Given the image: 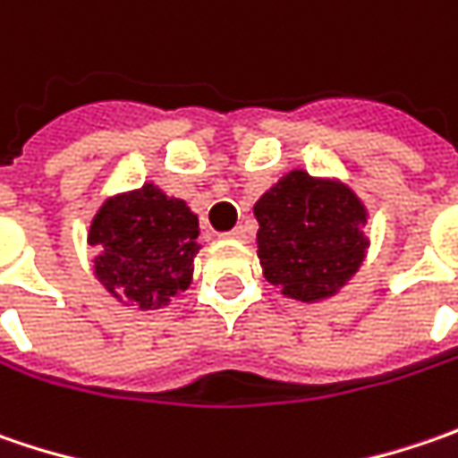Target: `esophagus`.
Returning a JSON list of instances; mask_svg holds the SVG:
<instances>
[{
  "instance_id": "esophagus-1",
  "label": "esophagus",
  "mask_w": 458,
  "mask_h": 458,
  "mask_svg": "<svg viewBox=\"0 0 458 458\" xmlns=\"http://www.w3.org/2000/svg\"><path fill=\"white\" fill-rule=\"evenodd\" d=\"M246 235H249V230L243 228V225H235L228 233V238H233V241H246Z\"/></svg>"
}]
</instances>
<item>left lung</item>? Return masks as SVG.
Wrapping results in <instances>:
<instances>
[{"mask_svg":"<svg viewBox=\"0 0 458 458\" xmlns=\"http://www.w3.org/2000/svg\"><path fill=\"white\" fill-rule=\"evenodd\" d=\"M253 215L264 276L292 300L333 297L367 256V208L335 179L289 171L261 194Z\"/></svg>","mask_w":458,"mask_h":458,"instance_id":"obj_1","label":"left lung"}]
</instances>
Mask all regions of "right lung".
<instances>
[{"mask_svg": "<svg viewBox=\"0 0 458 458\" xmlns=\"http://www.w3.org/2000/svg\"><path fill=\"white\" fill-rule=\"evenodd\" d=\"M199 220L156 184L110 197L94 215V276L123 305L158 310L191 284Z\"/></svg>", "mask_w": 458, "mask_h": 458, "instance_id": "1", "label": "right lung"}]
</instances>
